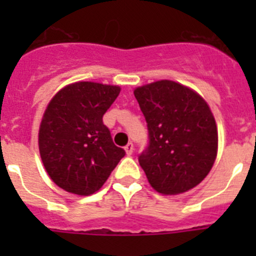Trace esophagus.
I'll list each match as a JSON object with an SVG mask.
<instances>
[{"instance_id": "obj_1", "label": "esophagus", "mask_w": 256, "mask_h": 256, "mask_svg": "<svg viewBox=\"0 0 256 256\" xmlns=\"http://www.w3.org/2000/svg\"><path fill=\"white\" fill-rule=\"evenodd\" d=\"M124 150H126V152L128 154V155H132L133 150H134V146H133L132 142H130V144H126V148H124Z\"/></svg>"}]
</instances>
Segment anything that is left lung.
<instances>
[{
	"instance_id": "8db88e82",
	"label": "left lung",
	"mask_w": 256,
	"mask_h": 256,
	"mask_svg": "<svg viewBox=\"0 0 256 256\" xmlns=\"http://www.w3.org/2000/svg\"><path fill=\"white\" fill-rule=\"evenodd\" d=\"M134 97L148 123V144L138 162L151 186L164 195L198 186L218 150L216 120L208 104L172 80L136 88Z\"/></svg>"
}]
</instances>
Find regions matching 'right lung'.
Wrapping results in <instances>:
<instances>
[{
  "label": "right lung",
  "instance_id": "1",
  "mask_svg": "<svg viewBox=\"0 0 256 256\" xmlns=\"http://www.w3.org/2000/svg\"><path fill=\"white\" fill-rule=\"evenodd\" d=\"M120 92L116 86L78 82L51 100L40 126V152L51 180L76 195L102 187L126 155L102 116Z\"/></svg>",
  "mask_w": 256,
  "mask_h": 256
}]
</instances>
